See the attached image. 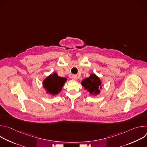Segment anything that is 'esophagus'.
I'll list each match as a JSON object with an SVG mask.
<instances>
[{
  "label": "esophagus",
  "mask_w": 147,
  "mask_h": 147,
  "mask_svg": "<svg viewBox=\"0 0 147 147\" xmlns=\"http://www.w3.org/2000/svg\"><path fill=\"white\" fill-rule=\"evenodd\" d=\"M71 78H72V80H77V76H76V75H73V76H71Z\"/></svg>",
  "instance_id": "obj_1"
}]
</instances>
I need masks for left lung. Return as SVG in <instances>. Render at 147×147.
Instances as JSON below:
<instances>
[{
	"instance_id": "8db88e82",
	"label": "left lung",
	"mask_w": 147,
	"mask_h": 147,
	"mask_svg": "<svg viewBox=\"0 0 147 147\" xmlns=\"http://www.w3.org/2000/svg\"><path fill=\"white\" fill-rule=\"evenodd\" d=\"M101 81L95 74H91L88 78L84 79L81 82V85L84 87L91 94L97 95L99 94V89L102 88Z\"/></svg>"
}]
</instances>
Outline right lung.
<instances>
[{
  "mask_svg": "<svg viewBox=\"0 0 147 147\" xmlns=\"http://www.w3.org/2000/svg\"><path fill=\"white\" fill-rule=\"evenodd\" d=\"M67 78L59 77L56 73L50 74L43 81L42 84L47 94L55 95L60 92Z\"/></svg>",
  "mask_w": 147,
  "mask_h": 147,
  "instance_id": "1",
  "label": "right lung"
}]
</instances>
